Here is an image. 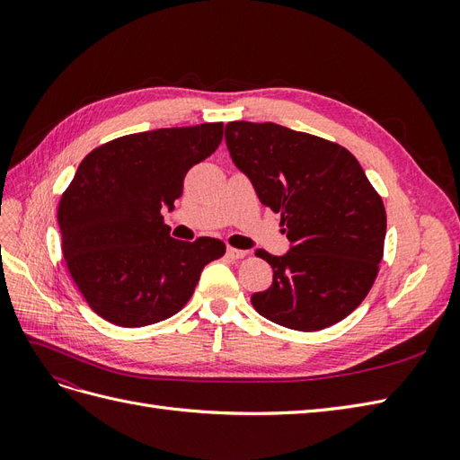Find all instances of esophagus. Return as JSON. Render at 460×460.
Here are the masks:
<instances>
[{
	"label": "esophagus",
	"mask_w": 460,
	"mask_h": 460,
	"mask_svg": "<svg viewBox=\"0 0 460 460\" xmlns=\"http://www.w3.org/2000/svg\"><path fill=\"white\" fill-rule=\"evenodd\" d=\"M226 255H228L232 261H235V259H242V257H245V255H247V252H243V249L228 247V249H226Z\"/></svg>",
	"instance_id": "esophagus-1"
}]
</instances>
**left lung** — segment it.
<instances>
[{
    "label": "left lung",
    "instance_id": "left-lung-1",
    "mask_svg": "<svg viewBox=\"0 0 460 460\" xmlns=\"http://www.w3.org/2000/svg\"><path fill=\"white\" fill-rule=\"evenodd\" d=\"M225 140L289 240L284 255L255 252L274 274L253 307L299 332L340 323L367 297L384 255L385 208L363 166L338 144L274 122H228Z\"/></svg>",
    "mask_w": 460,
    "mask_h": 460
}]
</instances>
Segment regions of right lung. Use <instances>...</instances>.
I'll return each mask as SVG.
<instances>
[{"mask_svg":"<svg viewBox=\"0 0 460 460\" xmlns=\"http://www.w3.org/2000/svg\"><path fill=\"white\" fill-rule=\"evenodd\" d=\"M222 140V122L117 137L82 159L58 220L68 272L90 307L117 326L161 323L184 307L205 264L225 255L217 238H171L186 172Z\"/></svg>","mask_w":460,"mask_h":460,"instance_id":"1","label":"right lung"}]
</instances>
